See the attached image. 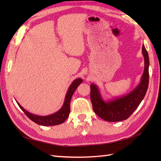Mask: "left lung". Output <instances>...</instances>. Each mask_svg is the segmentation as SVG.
<instances>
[{"label": "left lung", "instance_id": "8db88e82", "mask_svg": "<svg viewBox=\"0 0 161 161\" xmlns=\"http://www.w3.org/2000/svg\"><path fill=\"white\" fill-rule=\"evenodd\" d=\"M145 68L141 81L132 91L120 97L104 98L100 88L91 84V100L94 112L99 117L108 122H119L127 119L145 96L149 86V55L144 44L142 47Z\"/></svg>", "mask_w": 161, "mask_h": 161}]
</instances>
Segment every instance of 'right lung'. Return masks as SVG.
<instances>
[{
	"instance_id": "right-lung-1",
	"label": "right lung",
	"mask_w": 161,
	"mask_h": 161,
	"mask_svg": "<svg viewBox=\"0 0 161 161\" xmlns=\"http://www.w3.org/2000/svg\"><path fill=\"white\" fill-rule=\"evenodd\" d=\"M82 81L83 80H81V78H77L72 82L67 91L62 107H61V108L59 111H57V112L54 113V114L42 116L30 113L29 111H26L18 102L16 100V101L17 102V104L19 106L20 109L25 113V115L28 116L32 121L36 123L37 125L42 126H54L60 125L61 123L66 121V119L68 118V116H69V114L70 111V103L72 96H73L75 91L77 89L79 85L82 82Z\"/></svg>"
}]
</instances>
